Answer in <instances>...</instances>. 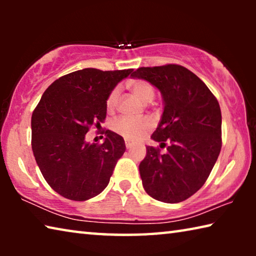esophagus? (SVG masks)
Returning <instances> with one entry per match:
<instances>
[{
	"instance_id": "esophagus-1",
	"label": "esophagus",
	"mask_w": 256,
	"mask_h": 256,
	"mask_svg": "<svg viewBox=\"0 0 256 256\" xmlns=\"http://www.w3.org/2000/svg\"><path fill=\"white\" fill-rule=\"evenodd\" d=\"M125 146H126V149H131V148H133L134 144L130 141H125Z\"/></svg>"
}]
</instances>
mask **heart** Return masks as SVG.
<instances>
[{
  "instance_id": "heart-1",
  "label": "heart",
  "mask_w": 256,
  "mask_h": 256,
  "mask_svg": "<svg viewBox=\"0 0 256 256\" xmlns=\"http://www.w3.org/2000/svg\"><path fill=\"white\" fill-rule=\"evenodd\" d=\"M130 89L132 94L144 102H150L154 98V89L149 82L144 80H136L130 84ZM120 90L115 88L112 90L110 96L107 97L106 108L108 112L114 110L118 104ZM154 126L152 120L148 118H120L112 123V130L124 138L130 141H136L142 138L149 130Z\"/></svg>"
}]
</instances>
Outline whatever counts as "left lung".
I'll use <instances>...</instances> for the list:
<instances>
[{
  "label": "left lung",
  "instance_id": "1",
  "mask_svg": "<svg viewBox=\"0 0 256 256\" xmlns=\"http://www.w3.org/2000/svg\"><path fill=\"white\" fill-rule=\"evenodd\" d=\"M132 78L148 81L162 97L164 112L151 138L166 154L146 146L138 164L142 185L151 198L178 203L206 183L222 149V110L200 78L176 64L140 68Z\"/></svg>",
  "mask_w": 256,
  "mask_h": 256
}]
</instances>
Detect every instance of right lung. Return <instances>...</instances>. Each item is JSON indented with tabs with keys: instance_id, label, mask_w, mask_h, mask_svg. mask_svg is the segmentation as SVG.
I'll list each match as a JSON object with an SVG mask.
<instances>
[{
	"instance_id": "right-lung-1",
	"label": "right lung",
	"mask_w": 256,
	"mask_h": 256,
	"mask_svg": "<svg viewBox=\"0 0 256 256\" xmlns=\"http://www.w3.org/2000/svg\"><path fill=\"white\" fill-rule=\"evenodd\" d=\"M133 68H84L55 80L32 116V148L42 176L60 196L86 201L110 183L125 152L124 138L107 130L102 144L86 141L89 128L106 118L112 90Z\"/></svg>"
}]
</instances>
